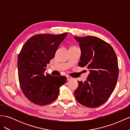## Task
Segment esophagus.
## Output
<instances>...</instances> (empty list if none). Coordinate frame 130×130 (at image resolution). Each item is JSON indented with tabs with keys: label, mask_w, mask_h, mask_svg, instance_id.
<instances>
[{
	"label": "esophagus",
	"mask_w": 130,
	"mask_h": 130,
	"mask_svg": "<svg viewBox=\"0 0 130 130\" xmlns=\"http://www.w3.org/2000/svg\"><path fill=\"white\" fill-rule=\"evenodd\" d=\"M72 77H71V76H67V80L68 81H69V80H71L72 79Z\"/></svg>",
	"instance_id": "1"
}]
</instances>
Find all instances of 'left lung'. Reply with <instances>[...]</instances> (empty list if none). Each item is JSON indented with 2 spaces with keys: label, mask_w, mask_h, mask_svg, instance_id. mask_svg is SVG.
<instances>
[{
  "label": "left lung",
  "mask_w": 130,
  "mask_h": 130,
  "mask_svg": "<svg viewBox=\"0 0 130 130\" xmlns=\"http://www.w3.org/2000/svg\"><path fill=\"white\" fill-rule=\"evenodd\" d=\"M81 52L78 66L89 70L87 80L78 81L76 100L82 105L97 107L106 103L115 90L119 75L118 63L112 46L94 36L74 37Z\"/></svg>",
  "instance_id": "1"
}]
</instances>
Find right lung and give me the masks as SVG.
I'll return each instance as SVG.
<instances>
[{
    "label": "right lung",
    "instance_id": "add662e5",
    "mask_svg": "<svg viewBox=\"0 0 130 130\" xmlns=\"http://www.w3.org/2000/svg\"><path fill=\"white\" fill-rule=\"evenodd\" d=\"M67 33L38 34L27 40L18 57V78L25 96L36 105L52 103L58 96L60 88L67 81L64 76L44 73L46 64L55 57Z\"/></svg>",
    "mask_w": 130,
    "mask_h": 130
}]
</instances>
